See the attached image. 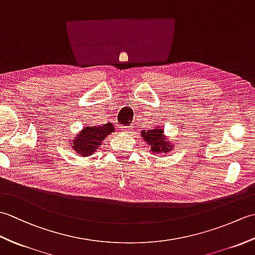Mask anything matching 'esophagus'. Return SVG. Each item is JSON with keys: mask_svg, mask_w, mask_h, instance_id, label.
Here are the masks:
<instances>
[{"mask_svg": "<svg viewBox=\"0 0 255 255\" xmlns=\"http://www.w3.org/2000/svg\"><path fill=\"white\" fill-rule=\"evenodd\" d=\"M122 131L126 132V133H132V131H133V127H132V126H126V127H122Z\"/></svg>", "mask_w": 255, "mask_h": 255, "instance_id": "1", "label": "esophagus"}]
</instances>
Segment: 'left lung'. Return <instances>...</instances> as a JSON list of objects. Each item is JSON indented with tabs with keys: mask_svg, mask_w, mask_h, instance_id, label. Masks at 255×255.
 <instances>
[{
	"mask_svg": "<svg viewBox=\"0 0 255 255\" xmlns=\"http://www.w3.org/2000/svg\"><path fill=\"white\" fill-rule=\"evenodd\" d=\"M141 137L144 139L147 144H149V147L151 148V152L167 153L173 149V143L167 141L162 127L142 130Z\"/></svg>",
	"mask_w": 255,
	"mask_h": 255,
	"instance_id": "8db88e82",
	"label": "left lung"
}]
</instances>
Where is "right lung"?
Listing matches in <instances>:
<instances>
[{"mask_svg":"<svg viewBox=\"0 0 255 255\" xmlns=\"http://www.w3.org/2000/svg\"><path fill=\"white\" fill-rule=\"evenodd\" d=\"M113 124L108 123L104 125H95V126L84 127L81 130L77 137L72 139L71 148L83 156H88L93 154L96 149L101 147L102 141L108 134L114 132Z\"/></svg>","mask_w":255,"mask_h":255,"instance_id":"right-lung-1","label":"right lung"}]
</instances>
